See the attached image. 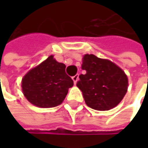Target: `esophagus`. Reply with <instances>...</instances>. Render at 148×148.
Returning a JSON list of instances; mask_svg holds the SVG:
<instances>
[{
    "instance_id": "1",
    "label": "esophagus",
    "mask_w": 148,
    "mask_h": 148,
    "mask_svg": "<svg viewBox=\"0 0 148 148\" xmlns=\"http://www.w3.org/2000/svg\"><path fill=\"white\" fill-rule=\"evenodd\" d=\"M78 78H79V75L77 74V75H75L74 77H72V80H73V82L75 84H77V81H78Z\"/></svg>"
}]
</instances>
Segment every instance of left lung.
Returning a JSON list of instances; mask_svg holds the SVG:
<instances>
[{"mask_svg":"<svg viewBox=\"0 0 148 148\" xmlns=\"http://www.w3.org/2000/svg\"><path fill=\"white\" fill-rule=\"evenodd\" d=\"M82 70L77 86L86 104L96 110H110L120 103L128 90V77L116 64L93 54L83 57Z\"/></svg>","mask_w":148,"mask_h":148,"instance_id":"1","label":"left lung"}]
</instances>
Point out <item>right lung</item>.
I'll use <instances>...</instances> for the list:
<instances>
[{
    "label": "right lung",
    "mask_w": 148,
    "mask_h": 148,
    "mask_svg": "<svg viewBox=\"0 0 148 148\" xmlns=\"http://www.w3.org/2000/svg\"><path fill=\"white\" fill-rule=\"evenodd\" d=\"M66 66L49 56L31 69L22 79L23 93L31 104L40 108L59 105L65 99L73 81L65 71Z\"/></svg>",
    "instance_id": "add662e5"
}]
</instances>
